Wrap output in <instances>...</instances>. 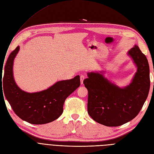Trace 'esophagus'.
Masks as SVG:
<instances>
[{
	"mask_svg": "<svg viewBox=\"0 0 154 154\" xmlns=\"http://www.w3.org/2000/svg\"><path fill=\"white\" fill-rule=\"evenodd\" d=\"M85 79V76L84 75H81L80 76V81H81V85H83V81Z\"/></svg>",
	"mask_w": 154,
	"mask_h": 154,
	"instance_id": "obj_1",
	"label": "esophagus"
}]
</instances>
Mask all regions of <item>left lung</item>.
I'll use <instances>...</instances> for the list:
<instances>
[{
  "instance_id": "8db88e82",
  "label": "left lung",
  "mask_w": 154,
  "mask_h": 154,
  "mask_svg": "<svg viewBox=\"0 0 154 154\" xmlns=\"http://www.w3.org/2000/svg\"><path fill=\"white\" fill-rule=\"evenodd\" d=\"M137 67L129 85L119 87L104 76V71L89 72L83 81L88 91V112L96 122L109 127L127 123L137 116L150 89L148 60L137 45L128 51Z\"/></svg>"
}]
</instances>
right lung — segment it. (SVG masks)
I'll list each match as a JSON object with an SVG mask.
<instances>
[{"label":"right lung","mask_w":154,"mask_h":154,"mask_svg":"<svg viewBox=\"0 0 154 154\" xmlns=\"http://www.w3.org/2000/svg\"><path fill=\"white\" fill-rule=\"evenodd\" d=\"M18 46L8 56L5 66V97L14 112L32 124H44L57 119L63 112L65 99L80 86V77L59 81L47 89L28 93L16 84L13 74L14 61L19 53Z\"/></svg>","instance_id":"1"}]
</instances>
